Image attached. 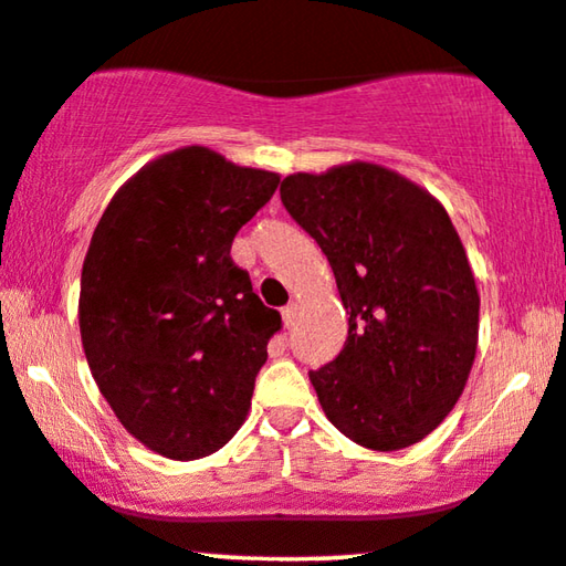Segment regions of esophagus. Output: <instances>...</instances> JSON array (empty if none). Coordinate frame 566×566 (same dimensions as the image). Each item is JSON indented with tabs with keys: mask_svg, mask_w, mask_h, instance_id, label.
I'll use <instances>...</instances> for the list:
<instances>
[{
	"mask_svg": "<svg viewBox=\"0 0 566 566\" xmlns=\"http://www.w3.org/2000/svg\"><path fill=\"white\" fill-rule=\"evenodd\" d=\"M297 310H300L297 302H290V305L282 310V321H284L286 328H290V325L294 323V317H297Z\"/></svg>",
	"mask_w": 566,
	"mask_h": 566,
	"instance_id": "34e87169",
	"label": "esophagus"
}]
</instances>
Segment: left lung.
<instances>
[{"label": "left lung", "instance_id": "1", "mask_svg": "<svg viewBox=\"0 0 566 566\" xmlns=\"http://www.w3.org/2000/svg\"><path fill=\"white\" fill-rule=\"evenodd\" d=\"M282 205L321 245L348 313L346 346L310 371L333 426L371 451L423 441L472 371L480 292L443 205L387 166L290 174Z\"/></svg>", "mask_w": 566, "mask_h": 566}]
</instances>
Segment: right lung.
I'll return each instance as SVG.
<instances>
[{
  "label": "right lung",
  "mask_w": 566,
  "mask_h": 566,
  "mask_svg": "<svg viewBox=\"0 0 566 566\" xmlns=\"http://www.w3.org/2000/svg\"><path fill=\"white\" fill-rule=\"evenodd\" d=\"M276 185L185 146L133 174L94 228L78 292L86 361L125 431L166 459L210 457L249 416L282 317L230 245Z\"/></svg>",
  "instance_id": "add662e5"
}]
</instances>
